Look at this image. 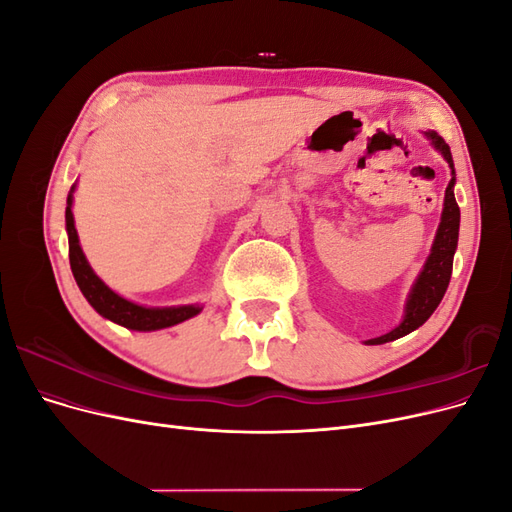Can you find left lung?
Here are the masks:
<instances>
[{
  "label": "left lung",
  "mask_w": 512,
  "mask_h": 512,
  "mask_svg": "<svg viewBox=\"0 0 512 512\" xmlns=\"http://www.w3.org/2000/svg\"><path fill=\"white\" fill-rule=\"evenodd\" d=\"M423 134L431 143V147L440 153L448 166H451V181H448L446 192H444V207H442V215H440V226L436 230V239H433V243H431V252L425 260V265L410 288L406 307H404V318H401V322L389 333H384L374 339H367L365 342L367 346L393 342V339H399V337L416 331L421 324H425L429 320V316L433 312H436V307L440 305L444 292L448 288V282H451L453 256L457 252L459 220H461V213H459L457 200H455V181H457L455 164H453V156H451V147L444 143V138L438 132L427 130Z\"/></svg>",
  "instance_id": "obj_1"
}]
</instances>
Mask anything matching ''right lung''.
<instances>
[{
	"mask_svg": "<svg viewBox=\"0 0 512 512\" xmlns=\"http://www.w3.org/2000/svg\"><path fill=\"white\" fill-rule=\"evenodd\" d=\"M74 190L76 183L70 188L68 200H66V232H68V245H70V269L76 284H79L83 297L89 301V305L96 312L111 320L119 327H126L132 331H160L175 327L179 322H185L194 318L196 314L203 312V305L190 303V305H170V307H147L138 305L126 297H121L113 288H108L96 271L91 269L87 262L83 247L79 243V232L74 228V215H72V203H74Z\"/></svg>",
	"mask_w": 512,
	"mask_h": 512,
	"instance_id": "add662e5",
	"label": "right lung"
}]
</instances>
